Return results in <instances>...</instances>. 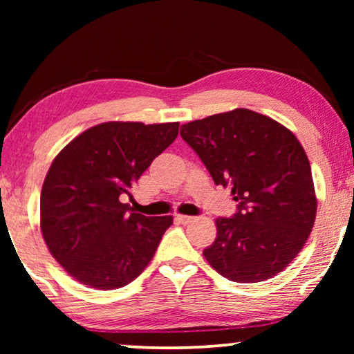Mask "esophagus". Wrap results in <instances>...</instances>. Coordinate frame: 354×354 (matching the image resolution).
I'll list each match as a JSON object with an SVG mask.
<instances>
[{
    "instance_id": "obj_1",
    "label": "esophagus",
    "mask_w": 354,
    "mask_h": 354,
    "mask_svg": "<svg viewBox=\"0 0 354 354\" xmlns=\"http://www.w3.org/2000/svg\"><path fill=\"white\" fill-rule=\"evenodd\" d=\"M178 220L181 221L183 225H189L195 220V217H190V215H178Z\"/></svg>"
}]
</instances>
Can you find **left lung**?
Segmentation results:
<instances>
[{"mask_svg":"<svg viewBox=\"0 0 354 354\" xmlns=\"http://www.w3.org/2000/svg\"><path fill=\"white\" fill-rule=\"evenodd\" d=\"M181 137L239 203L231 218L215 220L206 261L236 283L283 272L306 243L317 214L313 171L295 134L262 113L234 109L183 124Z\"/></svg>","mask_w":354,"mask_h":354,"instance_id":"obj_1","label":"left lung"}]
</instances>
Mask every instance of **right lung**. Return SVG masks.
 <instances>
[{"label": "right lung", "instance_id": "1", "mask_svg": "<svg viewBox=\"0 0 354 354\" xmlns=\"http://www.w3.org/2000/svg\"><path fill=\"white\" fill-rule=\"evenodd\" d=\"M178 129V122H106L75 137L53 160L40 195L41 236L81 284L118 289L153 259L173 217L129 212L122 196L131 195Z\"/></svg>", "mask_w": 354, "mask_h": 354}]
</instances>
